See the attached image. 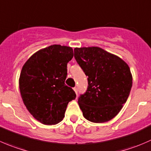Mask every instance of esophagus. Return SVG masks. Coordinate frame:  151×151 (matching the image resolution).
Returning <instances> with one entry per match:
<instances>
[{
    "label": "esophagus",
    "instance_id": "obj_1",
    "mask_svg": "<svg viewBox=\"0 0 151 151\" xmlns=\"http://www.w3.org/2000/svg\"><path fill=\"white\" fill-rule=\"evenodd\" d=\"M73 89H74V91H75V92L76 93V95H78V88H77V87H74Z\"/></svg>",
    "mask_w": 151,
    "mask_h": 151
}]
</instances>
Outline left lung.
Returning a JSON list of instances; mask_svg holds the SVG:
<instances>
[{
	"mask_svg": "<svg viewBox=\"0 0 151 151\" xmlns=\"http://www.w3.org/2000/svg\"><path fill=\"white\" fill-rule=\"evenodd\" d=\"M74 57L88 76L87 89L78 99L83 117L92 123L109 121L120 112L131 92L129 67L98 47H76Z\"/></svg>",
	"mask_w": 151,
	"mask_h": 151,
	"instance_id": "obj_1",
	"label": "left lung"
}]
</instances>
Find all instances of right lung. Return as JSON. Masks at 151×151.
<instances>
[{"label":"right lung","mask_w":151,"mask_h":151,"mask_svg":"<svg viewBox=\"0 0 151 151\" xmlns=\"http://www.w3.org/2000/svg\"><path fill=\"white\" fill-rule=\"evenodd\" d=\"M73 57V48L53 45L36 52L22 68L19 88L23 103L31 115L45 125L62 121L73 89L65 83L67 65Z\"/></svg>","instance_id":"right-lung-1"}]
</instances>
